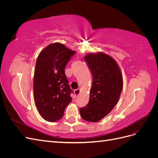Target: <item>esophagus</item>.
Instances as JSON below:
<instances>
[{
    "mask_svg": "<svg viewBox=\"0 0 158 158\" xmlns=\"http://www.w3.org/2000/svg\"><path fill=\"white\" fill-rule=\"evenodd\" d=\"M80 89H76L74 90V93L76 96H78V95L80 94Z\"/></svg>",
    "mask_w": 158,
    "mask_h": 158,
    "instance_id": "esophagus-1",
    "label": "esophagus"
}]
</instances>
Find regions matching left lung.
Masks as SVG:
<instances>
[{"instance_id":"1","label":"left lung","mask_w":158,"mask_h":158,"mask_svg":"<svg viewBox=\"0 0 158 158\" xmlns=\"http://www.w3.org/2000/svg\"><path fill=\"white\" fill-rule=\"evenodd\" d=\"M93 76L89 100L80 109L85 121L98 122L112 111L120 98L123 76L116 61L103 52L88 54L84 57Z\"/></svg>"}]
</instances>
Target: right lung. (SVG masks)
I'll return each instance as SVG.
<instances>
[{
  "instance_id": "right-lung-1",
  "label": "right lung",
  "mask_w": 158,
  "mask_h": 158,
  "mask_svg": "<svg viewBox=\"0 0 158 158\" xmlns=\"http://www.w3.org/2000/svg\"><path fill=\"white\" fill-rule=\"evenodd\" d=\"M75 51L55 43L46 47L38 56L33 77V96L38 111L45 120L55 122L64 115L72 102L66 65Z\"/></svg>"
}]
</instances>
